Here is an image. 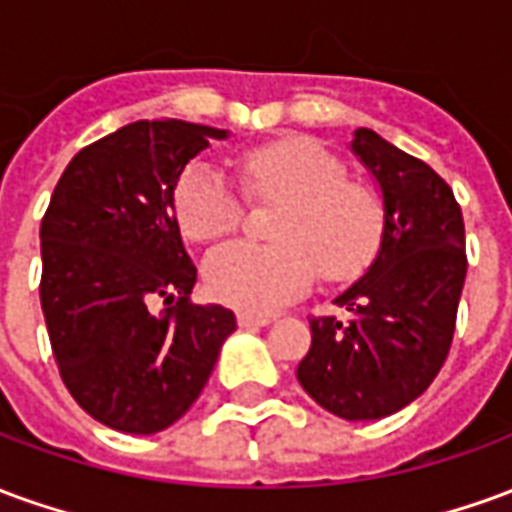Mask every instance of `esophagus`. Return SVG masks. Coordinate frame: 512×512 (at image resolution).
<instances>
[{
    "label": "esophagus",
    "mask_w": 512,
    "mask_h": 512,
    "mask_svg": "<svg viewBox=\"0 0 512 512\" xmlns=\"http://www.w3.org/2000/svg\"><path fill=\"white\" fill-rule=\"evenodd\" d=\"M271 315H255V312H238V326L244 329H257V326H268Z\"/></svg>",
    "instance_id": "obj_1"
}]
</instances>
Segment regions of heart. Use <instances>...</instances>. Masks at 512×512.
Here are the masks:
<instances>
[{
  "label": "heart",
  "mask_w": 512,
  "mask_h": 512,
  "mask_svg": "<svg viewBox=\"0 0 512 512\" xmlns=\"http://www.w3.org/2000/svg\"><path fill=\"white\" fill-rule=\"evenodd\" d=\"M249 194L288 200L277 246L233 241L205 257L202 277L213 299L246 312H274L307 293L318 266L329 279H348L373 260L384 211L370 189L348 183L332 150L307 136L277 139L241 158ZM175 213L194 241L233 233L244 216V194L219 164L200 158L175 186Z\"/></svg>",
  "instance_id": "1"
}]
</instances>
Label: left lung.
<instances>
[{"label":"left lung","mask_w":512,"mask_h":512,"mask_svg":"<svg viewBox=\"0 0 512 512\" xmlns=\"http://www.w3.org/2000/svg\"><path fill=\"white\" fill-rule=\"evenodd\" d=\"M354 156L376 178L384 230L365 277L334 304L351 321L312 318V345L296 378L343 419H381L417 400L450 354L466 279L461 205L433 169L356 128Z\"/></svg>","instance_id":"1"}]
</instances>
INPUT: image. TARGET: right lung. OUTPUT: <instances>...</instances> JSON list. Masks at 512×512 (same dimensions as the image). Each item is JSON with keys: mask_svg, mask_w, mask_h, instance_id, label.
<instances>
[{"mask_svg": "<svg viewBox=\"0 0 512 512\" xmlns=\"http://www.w3.org/2000/svg\"><path fill=\"white\" fill-rule=\"evenodd\" d=\"M230 131L136 120L71 158L40 224V307L73 400L106 428L150 436L208 384L235 315L191 304L175 186ZM176 301L161 316L149 301Z\"/></svg>", "mask_w": 512, "mask_h": 512, "instance_id": "add662e5", "label": "right lung"}]
</instances>
